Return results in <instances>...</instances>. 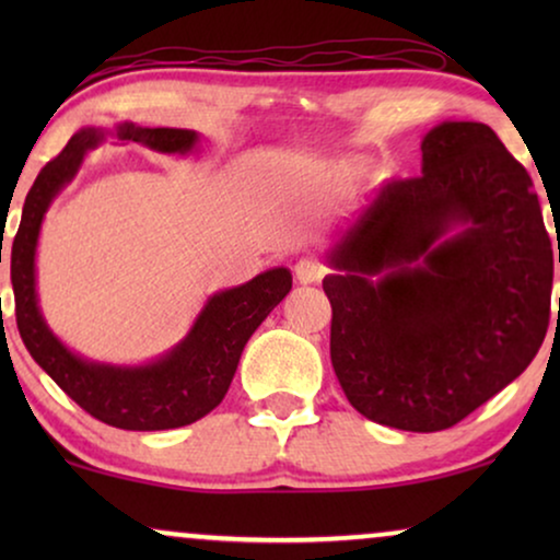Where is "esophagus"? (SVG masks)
Segmentation results:
<instances>
[{
	"label": "esophagus",
	"instance_id": "1",
	"mask_svg": "<svg viewBox=\"0 0 560 560\" xmlns=\"http://www.w3.org/2000/svg\"><path fill=\"white\" fill-rule=\"evenodd\" d=\"M295 278H298V282H303V285H313V282H318L320 278H324V267H320L316 259L303 257L301 262L295 265Z\"/></svg>",
	"mask_w": 560,
	"mask_h": 560
}]
</instances>
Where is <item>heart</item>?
Segmentation results:
<instances>
[{"instance_id": "1", "label": "heart", "mask_w": 560, "mask_h": 560, "mask_svg": "<svg viewBox=\"0 0 560 560\" xmlns=\"http://www.w3.org/2000/svg\"><path fill=\"white\" fill-rule=\"evenodd\" d=\"M343 171H347V173H357V171H359V165H357V163H349L347 167H343Z\"/></svg>"}]
</instances>
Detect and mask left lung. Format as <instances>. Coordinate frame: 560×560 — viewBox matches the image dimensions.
<instances>
[{"label": "left lung", "instance_id": "8db88e82", "mask_svg": "<svg viewBox=\"0 0 560 560\" xmlns=\"http://www.w3.org/2000/svg\"><path fill=\"white\" fill-rule=\"evenodd\" d=\"M420 150L418 178L385 183L328 249L324 290L347 400L380 425L433 433L538 354L556 249L530 175L492 127L441 121Z\"/></svg>", "mask_w": 560, "mask_h": 560}]
</instances>
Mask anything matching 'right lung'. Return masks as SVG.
Instances as JSON below:
<instances>
[{"label": "right lung", "instance_id": "right-lung-1", "mask_svg": "<svg viewBox=\"0 0 560 560\" xmlns=\"http://www.w3.org/2000/svg\"><path fill=\"white\" fill-rule=\"evenodd\" d=\"M106 137L144 144L165 155H188L198 144L194 129L137 127L135 121H121L114 129L83 127L68 140L63 152L43 167L30 188L12 242V290L20 336L30 357L52 382L102 423L125 431L190 425L224 400L244 343L290 293L293 275L288 267H272L244 285L213 293L186 339L148 364L91 362L68 349L45 324L37 305V236L52 198L75 178L86 152L98 148Z\"/></svg>", "mask_w": 560, "mask_h": 560}]
</instances>
